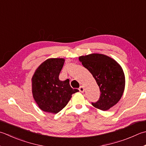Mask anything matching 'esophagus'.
<instances>
[{"instance_id": "34e87169", "label": "esophagus", "mask_w": 146, "mask_h": 146, "mask_svg": "<svg viewBox=\"0 0 146 146\" xmlns=\"http://www.w3.org/2000/svg\"><path fill=\"white\" fill-rule=\"evenodd\" d=\"M79 90H80V92H81L82 93H84V90H85V88L83 86H80L79 88Z\"/></svg>"}]
</instances>
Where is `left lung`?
<instances>
[{"mask_svg":"<svg viewBox=\"0 0 146 146\" xmlns=\"http://www.w3.org/2000/svg\"><path fill=\"white\" fill-rule=\"evenodd\" d=\"M78 59L99 87L100 98L92 102V106L102 111L110 110L118 103L125 90V77L121 66L115 59L102 54H90Z\"/></svg>","mask_w":146,"mask_h":146,"instance_id":"1","label":"left lung"}]
</instances>
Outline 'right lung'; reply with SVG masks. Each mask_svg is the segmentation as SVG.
Masks as SVG:
<instances>
[{
    "instance_id": "obj_1",
    "label": "right lung",
    "mask_w": 146,
    "mask_h": 146,
    "mask_svg": "<svg viewBox=\"0 0 146 146\" xmlns=\"http://www.w3.org/2000/svg\"><path fill=\"white\" fill-rule=\"evenodd\" d=\"M64 58H50L36 68L31 78L33 99L41 110L56 114L67 105L73 94L69 79L61 81L59 73L63 66Z\"/></svg>"
}]
</instances>
